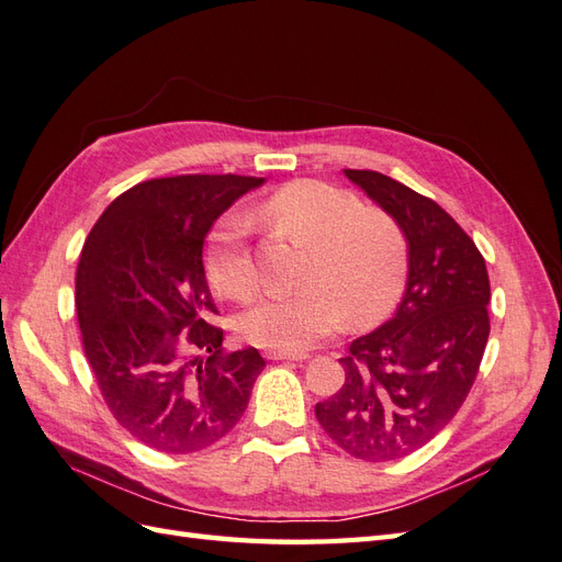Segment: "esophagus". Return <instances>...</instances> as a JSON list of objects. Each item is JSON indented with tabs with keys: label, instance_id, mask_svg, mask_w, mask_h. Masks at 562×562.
Returning <instances> with one entry per match:
<instances>
[{
	"label": "esophagus",
	"instance_id": "obj_1",
	"mask_svg": "<svg viewBox=\"0 0 562 562\" xmlns=\"http://www.w3.org/2000/svg\"><path fill=\"white\" fill-rule=\"evenodd\" d=\"M268 361H306L308 353H292V351H268L266 353Z\"/></svg>",
	"mask_w": 562,
	"mask_h": 562
}]
</instances>
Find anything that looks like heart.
<instances>
[{"label":"heart","mask_w":562,"mask_h":562,"mask_svg":"<svg viewBox=\"0 0 562 562\" xmlns=\"http://www.w3.org/2000/svg\"><path fill=\"white\" fill-rule=\"evenodd\" d=\"M261 211L311 247V256L304 290L270 294L241 315L244 339L272 351H301L333 335L344 318L356 327L372 325L398 304L408 278V239L394 215L363 209L351 192L313 180L282 187ZM247 229L241 215H229L206 244L209 282L235 301L258 292Z\"/></svg>","instance_id":"heart-1"}]
</instances>
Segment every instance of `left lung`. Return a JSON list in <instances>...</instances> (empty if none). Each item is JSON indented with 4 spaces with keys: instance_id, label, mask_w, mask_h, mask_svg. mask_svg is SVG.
Masks as SVG:
<instances>
[{
    "instance_id": "left-lung-1",
    "label": "left lung",
    "mask_w": 562,
    "mask_h": 562,
    "mask_svg": "<svg viewBox=\"0 0 562 562\" xmlns=\"http://www.w3.org/2000/svg\"><path fill=\"white\" fill-rule=\"evenodd\" d=\"M344 172L404 227L408 284L394 318L339 358L344 384L315 418L349 456L386 463L423 449L463 406L492 329V290L484 256L437 201L378 170Z\"/></svg>"
}]
</instances>
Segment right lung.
Returning <instances> with one entry per match:
<instances>
[{"mask_svg":"<svg viewBox=\"0 0 562 562\" xmlns=\"http://www.w3.org/2000/svg\"><path fill=\"white\" fill-rule=\"evenodd\" d=\"M263 180L176 176L116 196L85 239L76 306L85 358L116 423L161 453L218 443L247 411L266 361L223 353L204 239Z\"/></svg>","mask_w":562,"mask_h":562,"instance_id":"right-lung-1","label":"right lung"}]
</instances>
